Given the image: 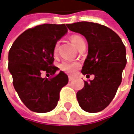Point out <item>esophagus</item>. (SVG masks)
Listing matches in <instances>:
<instances>
[{
  "label": "esophagus",
  "mask_w": 134,
  "mask_h": 134,
  "mask_svg": "<svg viewBox=\"0 0 134 134\" xmlns=\"http://www.w3.org/2000/svg\"><path fill=\"white\" fill-rule=\"evenodd\" d=\"M68 79H69V81H72V80H73V79H74V78H73L72 77H70V76H69V77H68Z\"/></svg>",
  "instance_id": "1"
}]
</instances>
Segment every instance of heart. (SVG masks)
<instances>
[{
    "instance_id": "1",
    "label": "heart",
    "mask_w": 134,
    "mask_h": 134,
    "mask_svg": "<svg viewBox=\"0 0 134 134\" xmlns=\"http://www.w3.org/2000/svg\"><path fill=\"white\" fill-rule=\"evenodd\" d=\"M70 41L73 43V45L78 50L79 47L85 43L84 39L78 34H74L72 35L70 37ZM58 52V43H56V44L54 47V50H53V53L54 55L57 54ZM80 67V64L77 62H69V61H64L60 64V69L63 71H64L65 73L69 74H74L76 70Z\"/></svg>"
}]
</instances>
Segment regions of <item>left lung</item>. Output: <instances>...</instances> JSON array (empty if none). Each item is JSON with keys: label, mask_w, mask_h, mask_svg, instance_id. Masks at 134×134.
Segmentation results:
<instances>
[{"label": "left lung", "mask_w": 134, "mask_h": 134, "mask_svg": "<svg viewBox=\"0 0 134 134\" xmlns=\"http://www.w3.org/2000/svg\"><path fill=\"white\" fill-rule=\"evenodd\" d=\"M70 31L83 35L88 43V55L82 74H93V80L84 81L77 93L80 107L89 113L105 109L115 97L126 66V48L120 37L109 27L93 22L67 24Z\"/></svg>", "instance_id": "obj_1"}]
</instances>
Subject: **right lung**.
Segmentation results:
<instances>
[{"instance_id":"add662e5","label":"right lung","mask_w":134,"mask_h":134,"mask_svg":"<svg viewBox=\"0 0 134 134\" xmlns=\"http://www.w3.org/2000/svg\"><path fill=\"white\" fill-rule=\"evenodd\" d=\"M67 32L65 24H44L23 32L11 46L8 70L20 99L31 111L47 113L54 110L68 77L63 71L56 74L54 47ZM45 72L50 76L43 79Z\"/></svg>"}]
</instances>
